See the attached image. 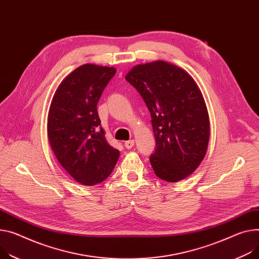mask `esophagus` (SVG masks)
Here are the masks:
<instances>
[{
  "label": "esophagus",
  "instance_id": "obj_1",
  "mask_svg": "<svg viewBox=\"0 0 259 259\" xmlns=\"http://www.w3.org/2000/svg\"><path fill=\"white\" fill-rule=\"evenodd\" d=\"M134 145H135V141H134V140H130V141H126V142L124 143V146H125V148H127V149H131Z\"/></svg>",
  "mask_w": 259,
  "mask_h": 259
}]
</instances>
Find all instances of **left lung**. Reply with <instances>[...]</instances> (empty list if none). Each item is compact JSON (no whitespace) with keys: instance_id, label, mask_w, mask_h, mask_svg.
Instances as JSON below:
<instances>
[{"instance_id":"left-lung-1","label":"left lung","mask_w":259,"mask_h":259,"mask_svg":"<svg viewBox=\"0 0 259 259\" xmlns=\"http://www.w3.org/2000/svg\"><path fill=\"white\" fill-rule=\"evenodd\" d=\"M125 79L151 115L156 148L149 161L155 175L168 183L185 180L202 162L209 141L200 89L186 70L162 60L134 66Z\"/></svg>"}]
</instances>
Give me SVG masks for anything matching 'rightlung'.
Segmentation results:
<instances>
[{"label":"right lung","instance_id":"obj_1","mask_svg":"<svg viewBox=\"0 0 259 259\" xmlns=\"http://www.w3.org/2000/svg\"><path fill=\"white\" fill-rule=\"evenodd\" d=\"M116 68L84 64L58 86L49 110L48 137L58 162L83 186L104 182L112 173L119 150L105 137L97 103Z\"/></svg>","mask_w":259,"mask_h":259}]
</instances>
